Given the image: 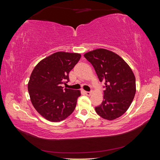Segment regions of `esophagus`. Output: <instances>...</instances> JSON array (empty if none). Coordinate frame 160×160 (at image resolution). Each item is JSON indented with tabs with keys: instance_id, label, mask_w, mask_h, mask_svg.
<instances>
[{
	"instance_id": "obj_1",
	"label": "esophagus",
	"mask_w": 160,
	"mask_h": 160,
	"mask_svg": "<svg viewBox=\"0 0 160 160\" xmlns=\"http://www.w3.org/2000/svg\"><path fill=\"white\" fill-rule=\"evenodd\" d=\"M85 93L86 95L90 96L91 95V93H92V92L91 91H85Z\"/></svg>"
}]
</instances>
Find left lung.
Returning a JSON list of instances; mask_svg holds the SVG:
<instances>
[{"instance_id":"obj_1","label":"left lung","mask_w":160,"mask_h":160,"mask_svg":"<svg viewBox=\"0 0 160 160\" xmlns=\"http://www.w3.org/2000/svg\"><path fill=\"white\" fill-rule=\"evenodd\" d=\"M84 57L93 66L100 82L105 83L103 100L95 108L96 113L107 120L119 118L129 108L136 91L132 69L118 54L105 49L89 51Z\"/></svg>"}]
</instances>
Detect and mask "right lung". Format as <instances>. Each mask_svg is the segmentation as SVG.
Returning <instances> with one entry per match:
<instances>
[{"instance_id": "obj_1", "label": "right lung", "mask_w": 160, "mask_h": 160, "mask_svg": "<svg viewBox=\"0 0 160 160\" xmlns=\"http://www.w3.org/2000/svg\"><path fill=\"white\" fill-rule=\"evenodd\" d=\"M79 53L57 52L35 66L28 83L33 107L43 118L52 122L65 119L73 112L79 90L63 88L69 73L79 61Z\"/></svg>"}]
</instances>
